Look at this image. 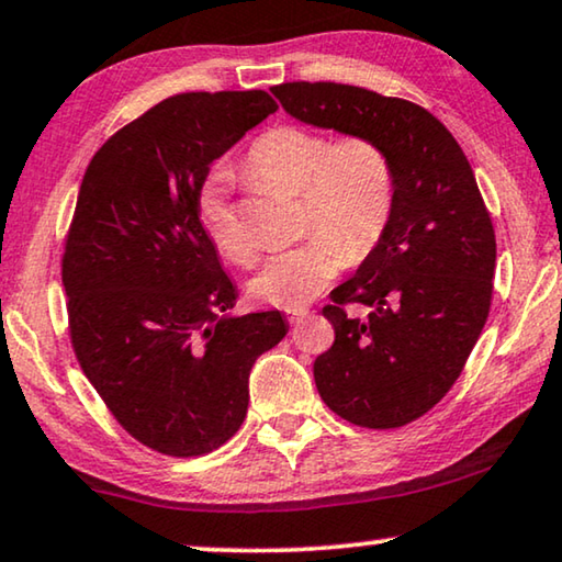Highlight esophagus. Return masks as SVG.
<instances>
[{
  "label": "esophagus",
  "mask_w": 562,
  "mask_h": 562,
  "mask_svg": "<svg viewBox=\"0 0 562 562\" xmlns=\"http://www.w3.org/2000/svg\"><path fill=\"white\" fill-rule=\"evenodd\" d=\"M305 317H310V310L307 307H297V310H288V321L292 323V325H297V323H303Z\"/></svg>",
  "instance_id": "1"
}]
</instances>
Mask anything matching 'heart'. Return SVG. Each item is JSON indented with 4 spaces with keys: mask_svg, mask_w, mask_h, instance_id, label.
I'll use <instances>...</instances> for the list:
<instances>
[{
    "mask_svg": "<svg viewBox=\"0 0 562 562\" xmlns=\"http://www.w3.org/2000/svg\"><path fill=\"white\" fill-rule=\"evenodd\" d=\"M245 166L259 181L300 191L303 227L313 229L259 267L249 288L262 303L284 310L313 303L338 278L348 257L371 255L389 229L396 206V164L389 148L368 133L328 140L305 125H274L249 146ZM196 214L224 257L239 265L252 259L224 176L201 183Z\"/></svg>",
    "mask_w": 562,
    "mask_h": 562,
    "instance_id": "obj_1",
    "label": "heart"
}]
</instances>
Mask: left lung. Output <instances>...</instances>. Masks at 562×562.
I'll use <instances>...</instances> for the list:
<instances>
[{"mask_svg": "<svg viewBox=\"0 0 562 562\" xmlns=\"http://www.w3.org/2000/svg\"><path fill=\"white\" fill-rule=\"evenodd\" d=\"M272 93L297 121L379 138L396 164L389 229L330 292L323 315L335 342L313 373L346 422L412 424L454 386L490 315L497 241L472 166L447 125L412 100L305 80Z\"/></svg>", "mask_w": 562, "mask_h": 562, "instance_id": "1", "label": "left lung"}]
</instances>
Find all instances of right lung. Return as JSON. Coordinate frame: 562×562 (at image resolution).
Listing matches in <instances>:
<instances>
[{"label":"right lung","instance_id":"add662e5","mask_svg":"<svg viewBox=\"0 0 562 562\" xmlns=\"http://www.w3.org/2000/svg\"><path fill=\"white\" fill-rule=\"evenodd\" d=\"M274 111L265 90L171 95L82 176L63 252L70 342L115 422L158 454L229 441L249 371L288 333L278 310L229 315L237 288L196 214L212 161Z\"/></svg>","mask_w":562,"mask_h":562}]
</instances>
